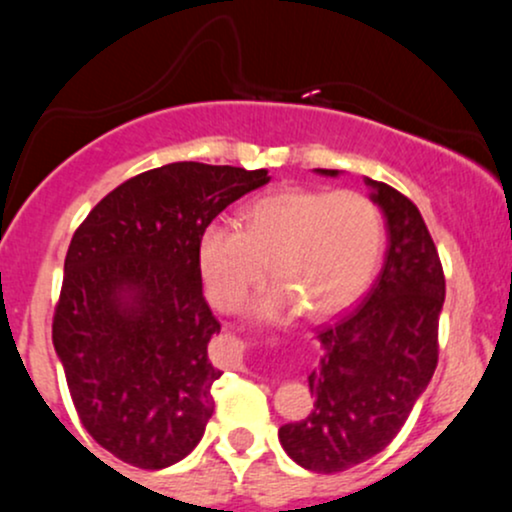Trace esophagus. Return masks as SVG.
Instances as JSON below:
<instances>
[{
    "label": "esophagus",
    "mask_w": 512,
    "mask_h": 512,
    "mask_svg": "<svg viewBox=\"0 0 512 512\" xmlns=\"http://www.w3.org/2000/svg\"><path fill=\"white\" fill-rule=\"evenodd\" d=\"M238 346H240V351H243V342H238ZM238 368H240V361H238Z\"/></svg>",
    "instance_id": "34e87169"
}]
</instances>
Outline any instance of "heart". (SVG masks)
<instances>
[{"label": "heart", "mask_w": 512, "mask_h": 512, "mask_svg": "<svg viewBox=\"0 0 512 512\" xmlns=\"http://www.w3.org/2000/svg\"><path fill=\"white\" fill-rule=\"evenodd\" d=\"M385 240L383 211L356 190L272 192L240 211L238 228L214 221L199 236L197 264L214 308L231 313L269 274L252 313L313 320L342 313L366 291Z\"/></svg>", "instance_id": "1"}]
</instances>
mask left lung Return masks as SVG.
<instances>
[{
    "label": "left lung",
    "mask_w": 512,
    "mask_h": 512,
    "mask_svg": "<svg viewBox=\"0 0 512 512\" xmlns=\"http://www.w3.org/2000/svg\"><path fill=\"white\" fill-rule=\"evenodd\" d=\"M366 182L387 221L385 264L363 303L317 334L325 356L308 375L315 409L279 428L286 455L317 474L344 472L385 450L438 366L445 276L436 243L409 197Z\"/></svg>",
    "instance_id": "1"
}]
</instances>
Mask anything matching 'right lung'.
Segmentation results:
<instances>
[{"instance_id": "obj_1", "label": "right lung", "mask_w": 512, "mask_h": 512, "mask_svg": "<svg viewBox=\"0 0 512 512\" xmlns=\"http://www.w3.org/2000/svg\"><path fill=\"white\" fill-rule=\"evenodd\" d=\"M267 182L264 168L168 163L122 182L76 228L52 344L81 424L117 460L163 469L202 440L221 325L202 293L199 236Z\"/></svg>"}]
</instances>
